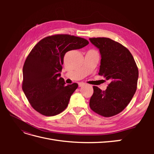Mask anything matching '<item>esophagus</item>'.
Listing matches in <instances>:
<instances>
[{
    "label": "esophagus",
    "instance_id": "obj_1",
    "mask_svg": "<svg viewBox=\"0 0 154 154\" xmlns=\"http://www.w3.org/2000/svg\"><path fill=\"white\" fill-rule=\"evenodd\" d=\"M85 85V83H78L79 87H83V86H84Z\"/></svg>",
    "mask_w": 154,
    "mask_h": 154
}]
</instances>
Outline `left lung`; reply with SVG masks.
Here are the masks:
<instances>
[{
  "mask_svg": "<svg viewBox=\"0 0 154 154\" xmlns=\"http://www.w3.org/2000/svg\"><path fill=\"white\" fill-rule=\"evenodd\" d=\"M89 40L101 54L98 74L110 82L103 91L93 86L90 108L103 117H111L122 112L131 101L137 89L138 68L129 50L118 42L104 37Z\"/></svg>",
  "mask_w": 154,
  "mask_h": 154,
  "instance_id": "obj_1",
  "label": "left lung"
}]
</instances>
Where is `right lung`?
<instances>
[{"label":"right lung","mask_w":154,"mask_h":154,"mask_svg":"<svg viewBox=\"0 0 154 154\" xmlns=\"http://www.w3.org/2000/svg\"><path fill=\"white\" fill-rule=\"evenodd\" d=\"M81 37L61 34L45 37L37 43L23 67L22 90L36 111L45 116L59 114L67 108L76 83L66 85L60 78L63 57L69 51L88 44Z\"/></svg>","instance_id":"add662e5"}]
</instances>
